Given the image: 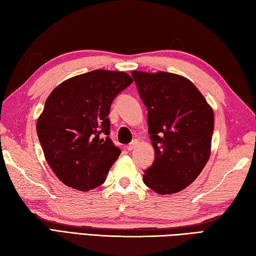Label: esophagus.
I'll use <instances>...</instances> for the list:
<instances>
[{
	"instance_id": "esophagus-1",
	"label": "esophagus",
	"mask_w": 256,
	"mask_h": 256,
	"mask_svg": "<svg viewBox=\"0 0 256 256\" xmlns=\"http://www.w3.org/2000/svg\"><path fill=\"white\" fill-rule=\"evenodd\" d=\"M138 144V140H132V142L128 145V148H128V150H133L135 148H136Z\"/></svg>"
}]
</instances>
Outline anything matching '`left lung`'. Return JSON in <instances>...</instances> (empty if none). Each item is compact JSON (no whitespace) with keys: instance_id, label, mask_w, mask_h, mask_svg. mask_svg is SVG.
Masks as SVG:
<instances>
[{"instance_id":"obj_1","label":"left lung","mask_w":256,"mask_h":256,"mask_svg":"<svg viewBox=\"0 0 256 256\" xmlns=\"http://www.w3.org/2000/svg\"><path fill=\"white\" fill-rule=\"evenodd\" d=\"M138 94L148 108V133L155 150L144 184L160 194L182 192L208 162L214 111L187 78L175 74L132 72Z\"/></svg>"}]
</instances>
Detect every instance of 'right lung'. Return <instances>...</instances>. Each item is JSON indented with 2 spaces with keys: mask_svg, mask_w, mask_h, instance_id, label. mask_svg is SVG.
I'll list each match as a JSON object with an SVG mask.
<instances>
[{
  "mask_svg": "<svg viewBox=\"0 0 256 256\" xmlns=\"http://www.w3.org/2000/svg\"><path fill=\"white\" fill-rule=\"evenodd\" d=\"M133 82L123 72L94 70L52 90L37 120L45 158L59 180L88 192L104 182L121 150L110 134L111 103Z\"/></svg>",
  "mask_w": 256,
  "mask_h": 256,
  "instance_id": "add662e5",
  "label": "right lung"
}]
</instances>
